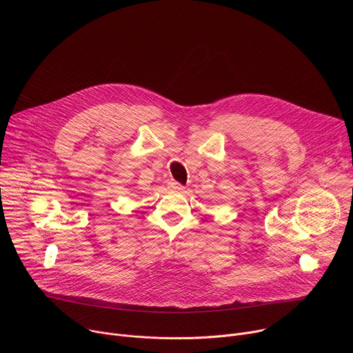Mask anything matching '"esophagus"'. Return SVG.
<instances>
[{
    "label": "esophagus",
    "mask_w": 353,
    "mask_h": 353,
    "mask_svg": "<svg viewBox=\"0 0 353 353\" xmlns=\"http://www.w3.org/2000/svg\"><path fill=\"white\" fill-rule=\"evenodd\" d=\"M169 187H170L172 190H174V191H183V190H184V185H181V184L177 183V181H170V183H169Z\"/></svg>",
    "instance_id": "esophagus-1"
}]
</instances>
